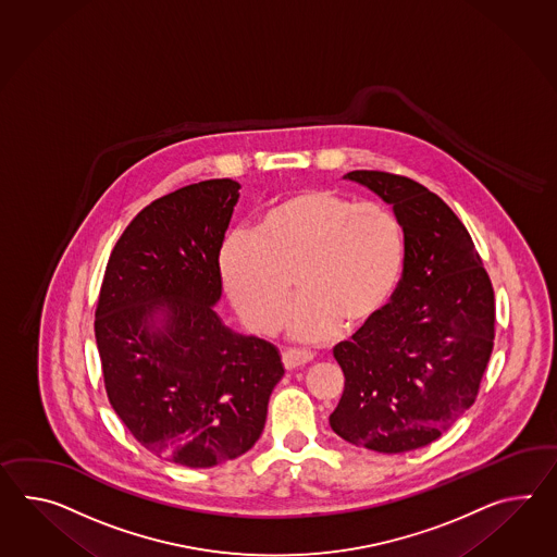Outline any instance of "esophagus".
<instances>
[{"instance_id":"1","label":"esophagus","mask_w":557,"mask_h":557,"mask_svg":"<svg viewBox=\"0 0 557 557\" xmlns=\"http://www.w3.org/2000/svg\"><path fill=\"white\" fill-rule=\"evenodd\" d=\"M282 360H284V367L292 370V368L306 367L308 362H312L313 354L306 352V350H296V348H287L282 354Z\"/></svg>"}]
</instances>
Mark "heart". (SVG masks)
<instances>
[{"mask_svg":"<svg viewBox=\"0 0 557 557\" xmlns=\"http://www.w3.org/2000/svg\"><path fill=\"white\" fill-rule=\"evenodd\" d=\"M403 261V227L386 205L356 203L324 187L275 199L253 233L233 231L219 247L223 287L256 332L280 327L294 275L299 298L285 330L301 342H326L339 324L370 322L393 298Z\"/></svg>","mask_w":557,"mask_h":557,"instance_id":"obj_1","label":"heart"}]
</instances>
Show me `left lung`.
<instances>
[{"label":"left lung","instance_id":"obj_1","mask_svg":"<svg viewBox=\"0 0 557 557\" xmlns=\"http://www.w3.org/2000/svg\"><path fill=\"white\" fill-rule=\"evenodd\" d=\"M344 178L393 205L405 265L393 301L334 348L346 382L330 426L358 447L407 453L436 441L475 403L495 338L493 287L441 197L382 171Z\"/></svg>","mask_w":557,"mask_h":557}]
</instances>
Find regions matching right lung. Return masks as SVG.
Here are the masks:
<instances>
[{
  "mask_svg": "<svg viewBox=\"0 0 557 557\" xmlns=\"http://www.w3.org/2000/svg\"><path fill=\"white\" fill-rule=\"evenodd\" d=\"M239 189L211 178L145 207L110 253L96 306L114 412L143 447L190 469L253 447L284 376L273 344L237 334L213 310Z\"/></svg>",
  "mask_w": 557,
  "mask_h": 557,
  "instance_id": "add662e5",
  "label": "right lung"
}]
</instances>
